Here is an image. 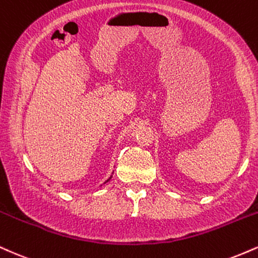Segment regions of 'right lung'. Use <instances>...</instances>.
Segmentation results:
<instances>
[{"mask_svg": "<svg viewBox=\"0 0 258 258\" xmlns=\"http://www.w3.org/2000/svg\"><path fill=\"white\" fill-rule=\"evenodd\" d=\"M111 177H112V175H111V176H110V178H107V180H106V181H105V182H104V183H106V182H108V181H110V180H111Z\"/></svg>", "mask_w": 258, "mask_h": 258, "instance_id": "add662e5", "label": "right lung"}]
</instances>
